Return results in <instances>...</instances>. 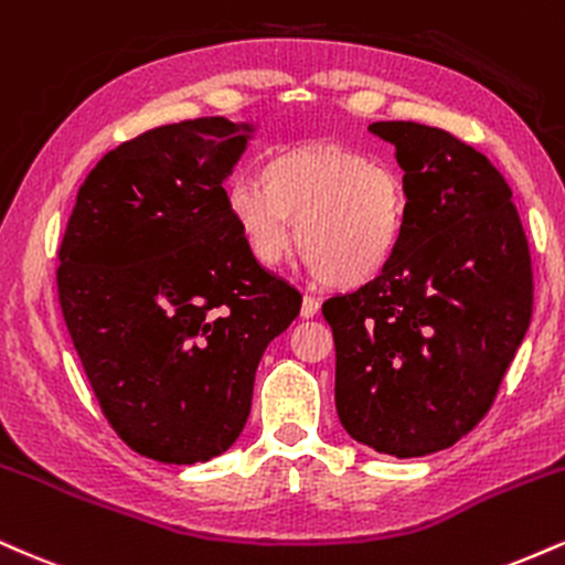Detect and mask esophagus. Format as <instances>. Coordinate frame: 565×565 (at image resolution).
<instances>
[{
    "mask_svg": "<svg viewBox=\"0 0 565 565\" xmlns=\"http://www.w3.org/2000/svg\"><path fill=\"white\" fill-rule=\"evenodd\" d=\"M320 315V301L315 296H303L301 301V317L303 320H311V317Z\"/></svg>",
    "mask_w": 565,
    "mask_h": 565,
    "instance_id": "1",
    "label": "esophagus"
}]
</instances>
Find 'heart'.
I'll return each instance as SVG.
<instances>
[{"label": "heart", "mask_w": 565, "mask_h": 565, "mask_svg": "<svg viewBox=\"0 0 565 565\" xmlns=\"http://www.w3.org/2000/svg\"><path fill=\"white\" fill-rule=\"evenodd\" d=\"M224 205L258 267H277L296 243L335 288L377 280L399 256L409 198L394 166L341 145L271 152L262 174L235 179Z\"/></svg>", "instance_id": "b5f03b06"}]
</instances>
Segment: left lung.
Segmentation results:
<instances>
[{"mask_svg":"<svg viewBox=\"0 0 565 565\" xmlns=\"http://www.w3.org/2000/svg\"><path fill=\"white\" fill-rule=\"evenodd\" d=\"M409 198L407 237L373 282L328 298L335 409L375 452L452 447L494 404L532 322V256L513 190L483 152L436 126L377 121Z\"/></svg>","mask_w":565,"mask_h":565,"instance_id":"obj_1","label":"left lung"}]
</instances>
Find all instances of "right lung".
I'll return each instance as SVG.
<instances>
[{
    "mask_svg": "<svg viewBox=\"0 0 565 565\" xmlns=\"http://www.w3.org/2000/svg\"><path fill=\"white\" fill-rule=\"evenodd\" d=\"M250 131L192 118L105 152L57 250L60 309L99 409L135 452L169 466L235 444L264 349L301 309L224 205Z\"/></svg>",
    "mask_w": 565,
    "mask_h": 565,
    "instance_id": "add662e5",
    "label": "right lung"
}]
</instances>
